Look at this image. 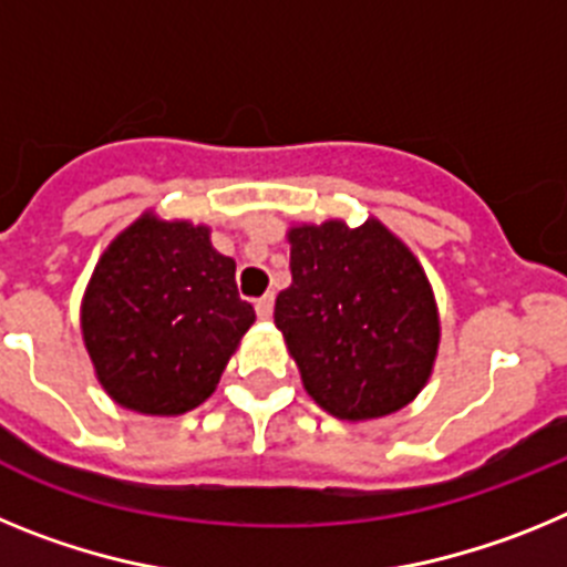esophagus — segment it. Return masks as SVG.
Here are the masks:
<instances>
[{"mask_svg":"<svg viewBox=\"0 0 567 567\" xmlns=\"http://www.w3.org/2000/svg\"><path fill=\"white\" fill-rule=\"evenodd\" d=\"M272 307H275V295L272 292H267L264 298L255 300V312H258L260 320L272 318Z\"/></svg>","mask_w":567,"mask_h":567,"instance_id":"esophagus-1","label":"esophagus"}]
</instances>
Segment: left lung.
Segmentation results:
<instances>
[{
    "label": "left lung",
    "instance_id": "left-lung-1",
    "mask_svg": "<svg viewBox=\"0 0 567 567\" xmlns=\"http://www.w3.org/2000/svg\"><path fill=\"white\" fill-rule=\"evenodd\" d=\"M292 284L275 327L303 389L340 420H372L412 403L432 374L440 318L432 284L378 218L289 229Z\"/></svg>",
    "mask_w": 567,
    "mask_h": 567
}]
</instances>
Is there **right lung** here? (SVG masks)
Segmentation results:
<instances>
[{
    "label": "right lung",
    "mask_w": 567,
    "mask_h": 567,
    "mask_svg": "<svg viewBox=\"0 0 567 567\" xmlns=\"http://www.w3.org/2000/svg\"><path fill=\"white\" fill-rule=\"evenodd\" d=\"M235 260L207 227L144 213L104 249L82 300V334L104 392L138 414L202 405L252 327Z\"/></svg>",
    "instance_id": "obj_1"
}]
</instances>
